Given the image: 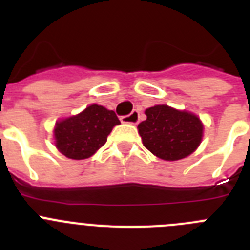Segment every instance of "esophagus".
<instances>
[{
	"instance_id": "esophagus-1",
	"label": "esophagus",
	"mask_w": 250,
	"mask_h": 250,
	"mask_svg": "<svg viewBox=\"0 0 250 250\" xmlns=\"http://www.w3.org/2000/svg\"><path fill=\"white\" fill-rule=\"evenodd\" d=\"M139 118H140V114L139 111H132L130 115H126V116H121L120 120L123 124H138L139 123Z\"/></svg>"
}]
</instances>
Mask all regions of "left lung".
<instances>
[{"label":"left lung","instance_id":"8db88e82","mask_svg":"<svg viewBox=\"0 0 250 250\" xmlns=\"http://www.w3.org/2000/svg\"><path fill=\"white\" fill-rule=\"evenodd\" d=\"M146 120L138 125L144 146L167 161L184 159L202 143L204 125L195 114L167 105L145 110Z\"/></svg>","mask_w":250,"mask_h":250}]
</instances>
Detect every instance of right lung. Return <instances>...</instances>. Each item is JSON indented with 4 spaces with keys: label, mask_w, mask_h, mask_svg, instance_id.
I'll list each match as a JSON object with an SVG mask.
<instances>
[{
    "label": "right lung",
    "mask_w": 250,
    "mask_h": 250,
    "mask_svg": "<svg viewBox=\"0 0 250 250\" xmlns=\"http://www.w3.org/2000/svg\"><path fill=\"white\" fill-rule=\"evenodd\" d=\"M119 124L112 110L92 104L80 114L56 121L55 146L68 159H87L105 144L112 127Z\"/></svg>",
    "instance_id": "add662e5"
}]
</instances>
